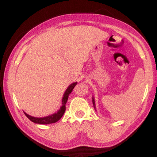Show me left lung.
<instances>
[{"label": "left lung", "instance_id": "left-lung-1", "mask_svg": "<svg viewBox=\"0 0 157 157\" xmlns=\"http://www.w3.org/2000/svg\"><path fill=\"white\" fill-rule=\"evenodd\" d=\"M93 104L94 105V106H95V104H94V100L93 99Z\"/></svg>", "mask_w": 157, "mask_h": 157}]
</instances>
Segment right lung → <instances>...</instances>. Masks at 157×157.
I'll return each instance as SVG.
<instances>
[{
  "label": "right lung",
  "instance_id": "right-lung-1",
  "mask_svg": "<svg viewBox=\"0 0 157 157\" xmlns=\"http://www.w3.org/2000/svg\"><path fill=\"white\" fill-rule=\"evenodd\" d=\"M77 84V83H74L72 84H71L68 87V89H66V91L65 93L63 94V99H62V106L60 110L58 111L57 113H54V114L48 116V117H44V118H36V117H31V116L28 115L26 113H25V115L26 116L27 118L31 120L32 122H34L36 124H53V123H56L59 120L61 119V118L63 117L64 112L66 111V104L67 102L68 96L69 94L71 93V91L74 89V88L76 86V85Z\"/></svg>",
  "mask_w": 157,
  "mask_h": 157
}]
</instances>
